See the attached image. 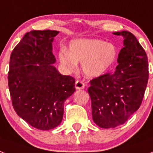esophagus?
<instances>
[{
    "mask_svg": "<svg viewBox=\"0 0 153 153\" xmlns=\"http://www.w3.org/2000/svg\"><path fill=\"white\" fill-rule=\"evenodd\" d=\"M85 83L82 80H76L75 83V87L76 89H83L85 88Z\"/></svg>",
    "mask_w": 153,
    "mask_h": 153,
    "instance_id": "34e87169",
    "label": "esophagus"
}]
</instances>
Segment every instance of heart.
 Wrapping results in <instances>:
<instances>
[{
    "label": "heart",
    "mask_w": 153,
    "mask_h": 153,
    "mask_svg": "<svg viewBox=\"0 0 153 153\" xmlns=\"http://www.w3.org/2000/svg\"><path fill=\"white\" fill-rule=\"evenodd\" d=\"M70 52L62 48L59 53L61 63L69 70H75L77 62L82 63V70L89 77L105 73L117 59V49L112 43L99 39H79L71 42Z\"/></svg>",
    "instance_id": "b5f03b06"
}]
</instances>
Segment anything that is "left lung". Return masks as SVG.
I'll list each match as a JSON object with an SVG mask.
<instances>
[{
  "instance_id": "1",
  "label": "left lung",
  "mask_w": 153,
  "mask_h": 153,
  "mask_svg": "<svg viewBox=\"0 0 153 153\" xmlns=\"http://www.w3.org/2000/svg\"><path fill=\"white\" fill-rule=\"evenodd\" d=\"M124 36L118 65L113 73H105L90 80L88 89L96 125L112 128L123 125L140 108L149 80L146 53L130 32L113 33Z\"/></svg>"
}]
</instances>
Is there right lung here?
<instances>
[{"mask_svg": "<svg viewBox=\"0 0 153 153\" xmlns=\"http://www.w3.org/2000/svg\"><path fill=\"white\" fill-rule=\"evenodd\" d=\"M59 32L27 33L11 53L8 74L12 104L16 114L40 130L60 125L67 98L75 92V79L53 65L52 42Z\"/></svg>", "mask_w": 153, "mask_h": 153, "instance_id": "right-lung-1", "label": "right lung"}]
</instances>
